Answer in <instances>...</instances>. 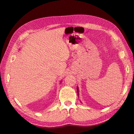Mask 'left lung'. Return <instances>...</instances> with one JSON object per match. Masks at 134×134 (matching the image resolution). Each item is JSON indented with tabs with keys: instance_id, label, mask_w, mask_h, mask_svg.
<instances>
[{
	"instance_id": "obj_1",
	"label": "left lung",
	"mask_w": 134,
	"mask_h": 134,
	"mask_svg": "<svg viewBox=\"0 0 134 134\" xmlns=\"http://www.w3.org/2000/svg\"><path fill=\"white\" fill-rule=\"evenodd\" d=\"M76 89H77V93H78V95L79 96V89H78V87L77 86V87H76Z\"/></svg>"
}]
</instances>
